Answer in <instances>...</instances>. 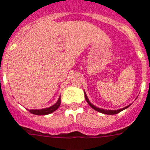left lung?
<instances>
[{"label":"left lung","mask_w":150,"mask_h":150,"mask_svg":"<svg viewBox=\"0 0 150 150\" xmlns=\"http://www.w3.org/2000/svg\"><path fill=\"white\" fill-rule=\"evenodd\" d=\"M85 93V98H86V100L87 101V103H88V104L90 105V107L92 108V109H94L95 110L98 111V112H102V113H104V114H107V115H114V114H117V113H119L120 112H121V111H122L123 110L126 109V108H128V107H129L130 105L127 106V107H123V108H122V109H120V110H104V109H100V108H98V107H95V105H93V104H91V102L89 101V100H88V97H87L86 94V92H84Z\"/></svg>","instance_id":"8db88e82"}]
</instances>
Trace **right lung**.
Masks as SVG:
<instances>
[{"mask_svg":"<svg viewBox=\"0 0 150 150\" xmlns=\"http://www.w3.org/2000/svg\"><path fill=\"white\" fill-rule=\"evenodd\" d=\"M61 104V96L59 97V100L58 101L55 103L54 105L51 106L50 107H48V108H44V109H41V110H29V112H31L32 114L34 115H39V116H44V115H48L50 113H52V112L56 110L59 107H60Z\"/></svg>","mask_w":150,"mask_h":150,"instance_id":"right-lung-1","label":"right lung"}]
</instances>
